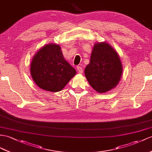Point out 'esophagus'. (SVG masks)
<instances>
[{
  "label": "esophagus",
  "mask_w": 152,
  "mask_h": 152,
  "mask_svg": "<svg viewBox=\"0 0 152 152\" xmlns=\"http://www.w3.org/2000/svg\"><path fill=\"white\" fill-rule=\"evenodd\" d=\"M77 69L79 73H82L83 72V69L82 67H80V66H77Z\"/></svg>",
  "instance_id": "34e87169"
}]
</instances>
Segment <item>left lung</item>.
Here are the masks:
<instances>
[{
    "mask_svg": "<svg viewBox=\"0 0 152 152\" xmlns=\"http://www.w3.org/2000/svg\"><path fill=\"white\" fill-rule=\"evenodd\" d=\"M84 74L90 86L99 94L112 90L120 82L123 74L119 54L108 42H96Z\"/></svg>",
    "mask_w": 152,
    "mask_h": 152,
    "instance_id": "left-lung-1",
    "label": "left lung"
}]
</instances>
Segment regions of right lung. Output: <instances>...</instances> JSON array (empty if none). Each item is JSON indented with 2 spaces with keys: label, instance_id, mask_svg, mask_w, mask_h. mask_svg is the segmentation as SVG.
I'll return each mask as SVG.
<instances>
[{
  "label": "right lung",
  "instance_id": "right-lung-1",
  "mask_svg": "<svg viewBox=\"0 0 152 152\" xmlns=\"http://www.w3.org/2000/svg\"><path fill=\"white\" fill-rule=\"evenodd\" d=\"M30 73L37 86L44 90L58 92L64 88L76 74V70L66 61L61 46L49 43L33 56Z\"/></svg>",
  "mask_w": 152,
  "mask_h": 152
}]
</instances>
